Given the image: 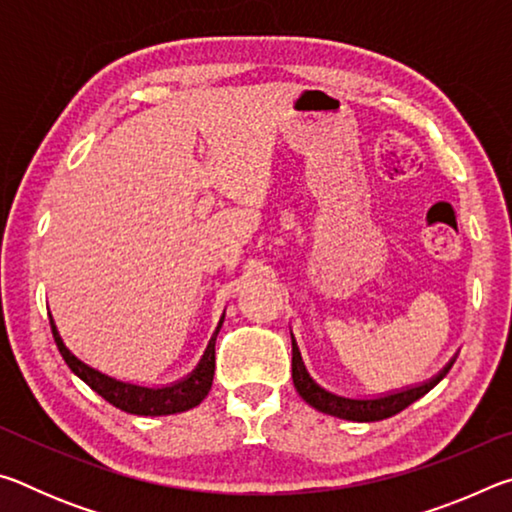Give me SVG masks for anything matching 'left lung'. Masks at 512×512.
Returning <instances> with one entry per match:
<instances>
[{"label":"left lung","instance_id":"obj_1","mask_svg":"<svg viewBox=\"0 0 512 512\" xmlns=\"http://www.w3.org/2000/svg\"><path fill=\"white\" fill-rule=\"evenodd\" d=\"M291 352H293V359H291L293 386H296V391L300 393L302 400H305L309 406H314V409L320 413L334 415V418H341V420H352V422H377L404 411L406 406H411L415 400H420L422 395H427L431 388L447 375L449 368H452L456 361V357H452V361H449L438 375L422 381V384L406 386L402 391L384 393L377 397H348V395L327 391V388L320 386L318 381L309 375L305 368V361L300 357L296 336L293 334H291Z\"/></svg>","mask_w":512,"mask_h":512}]
</instances>
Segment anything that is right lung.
<instances>
[{
    "mask_svg": "<svg viewBox=\"0 0 512 512\" xmlns=\"http://www.w3.org/2000/svg\"><path fill=\"white\" fill-rule=\"evenodd\" d=\"M223 318H225V311L219 320V325L214 329L210 343H207L203 359L198 361V366L189 372L187 377H183L180 381H173V384H167V386H142V384H133V381H121L117 377H110L106 372L88 366V363L76 357V354L63 343V339H60L58 327L54 323V318H51V314H49V323H51V332H54V341L58 345L60 354H63L69 370H72L79 379H83L94 393H99L103 400L133 415H173V413L194 409V406L201 404L207 397V393H210L212 379H214V359H216L214 343H216V334H219V329L223 325Z\"/></svg>",
    "mask_w": 512,
    "mask_h": 512,
    "instance_id": "obj_1",
    "label": "right lung"
}]
</instances>
